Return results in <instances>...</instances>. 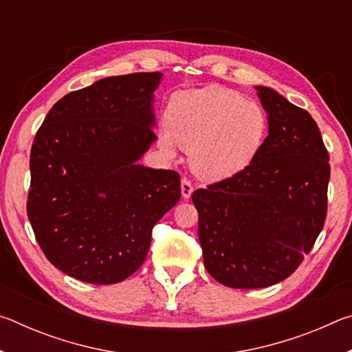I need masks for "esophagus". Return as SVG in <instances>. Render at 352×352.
Segmentation results:
<instances>
[{
  "label": "esophagus",
  "instance_id": "34e87169",
  "mask_svg": "<svg viewBox=\"0 0 352 352\" xmlns=\"http://www.w3.org/2000/svg\"><path fill=\"white\" fill-rule=\"evenodd\" d=\"M192 190H194L192 183H190L189 178L183 177L182 178V195H183V197L184 199H189L190 194H192Z\"/></svg>",
  "mask_w": 352,
  "mask_h": 352
}]
</instances>
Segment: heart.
<instances>
[{
  "label": "heart",
  "instance_id": "heart-1",
  "mask_svg": "<svg viewBox=\"0 0 352 352\" xmlns=\"http://www.w3.org/2000/svg\"><path fill=\"white\" fill-rule=\"evenodd\" d=\"M267 126L259 104L230 88L210 85L170 99L162 146L172 157L177 141L190 151V164L199 175L220 180L252 163L265 140Z\"/></svg>",
  "mask_w": 352,
  "mask_h": 352
}]
</instances>
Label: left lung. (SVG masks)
Returning <instances> with one entry per match:
<instances>
[{
	"mask_svg": "<svg viewBox=\"0 0 352 352\" xmlns=\"http://www.w3.org/2000/svg\"><path fill=\"white\" fill-rule=\"evenodd\" d=\"M269 135L237 174L192 192L208 273L233 289L269 287L311 252L327 212L329 153L305 109L267 87Z\"/></svg>",
	"mask_w": 352,
	"mask_h": 352,
	"instance_id": "left-lung-1",
	"label": "left lung"
}]
</instances>
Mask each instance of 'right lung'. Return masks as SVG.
Masks as SVG:
<instances>
[{"mask_svg":"<svg viewBox=\"0 0 352 352\" xmlns=\"http://www.w3.org/2000/svg\"><path fill=\"white\" fill-rule=\"evenodd\" d=\"M160 79L133 73L71 91L34 138L29 222L47 261L83 283L133 275L155 223L182 197L178 172L136 163L157 138L151 102Z\"/></svg>","mask_w":352,"mask_h":352,"instance_id":"1","label":"right lung"}]
</instances>
